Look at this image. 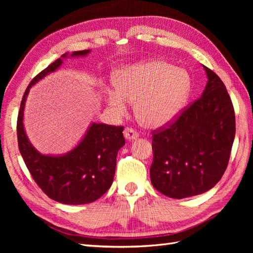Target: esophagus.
<instances>
[{"label":"esophagus","instance_id":"esophagus-1","mask_svg":"<svg viewBox=\"0 0 253 253\" xmlns=\"http://www.w3.org/2000/svg\"><path fill=\"white\" fill-rule=\"evenodd\" d=\"M124 135H125V137H126V139L128 140V141L135 140V139H137V138H138V137H139L138 133H137L136 131H134V129L131 128V127H126V128L125 129Z\"/></svg>","mask_w":253,"mask_h":253}]
</instances>
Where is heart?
Wrapping results in <instances>:
<instances>
[{"label": "heart", "mask_w": 253, "mask_h": 253, "mask_svg": "<svg viewBox=\"0 0 253 253\" xmlns=\"http://www.w3.org/2000/svg\"><path fill=\"white\" fill-rule=\"evenodd\" d=\"M191 89L187 71L164 60L150 59L119 70L115 87L106 86L104 95L117 116H124L128 102L135 103V114L148 128L169 125L185 106Z\"/></svg>", "instance_id": "1"}]
</instances>
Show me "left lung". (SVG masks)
I'll return each instance as SVG.
<instances>
[{"label": "left lung", "instance_id": "1", "mask_svg": "<svg viewBox=\"0 0 253 253\" xmlns=\"http://www.w3.org/2000/svg\"><path fill=\"white\" fill-rule=\"evenodd\" d=\"M202 97L174 124L153 135L151 182L171 198L207 192L225 173L235 136L231 99L218 76L203 65Z\"/></svg>", "mask_w": 253, "mask_h": 253}]
</instances>
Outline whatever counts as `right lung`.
Segmentation results:
<instances>
[{"label": "right lung", "mask_w": 253, "mask_h": 253, "mask_svg": "<svg viewBox=\"0 0 253 253\" xmlns=\"http://www.w3.org/2000/svg\"><path fill=\"white\" fill-rule=\"evenodd\" d=\"M90 49L65 52L29 83L22 98L18 116V143L27 169L43 192L66 205L97 201L113 183L118 151L126 144L124 127L91 122L75 147L64 154L49 155L38 151L24 127V110L29 90L63 64V59L86 57Z\"/></svg>", "instance_id": "add662e5"}]
</instances>
